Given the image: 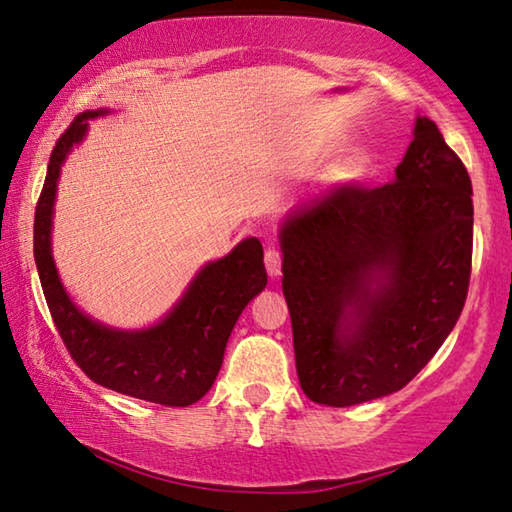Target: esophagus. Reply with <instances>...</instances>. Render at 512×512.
Here are the masks:
<instances>
[{"label":"esophagus","mask_w":512,"mask_h":512,"mask_svg":"<svg viewBox=\"0 0 512 512\" xmlns=\"http://www.w3.org/2000/svg\"><path fill=\"white\" fill-rule=\"evenodd\" d=\"M264 264H266V271H269L271 278H280L282 275V253L275 248H269L264 255Z\"/></svg>","instance_id":"obj_1"}]
</instances>
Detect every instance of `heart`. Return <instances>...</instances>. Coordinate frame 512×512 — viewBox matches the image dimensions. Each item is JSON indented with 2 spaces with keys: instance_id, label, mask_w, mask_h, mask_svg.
Masks as SVG:
<instances>
[{
  "instance_id": "heart-1",
  "label": "heart",
  "mask_w": 512,
  "mask_h": 512,
  "mask_svg": "<svg viewBox=\"0 0 512 512\" xmlns=\"http://www.w3.org/2000/svg\"><path fill=\"white\" fill-rule=\"evenodd\" d=\"M364 166H367V157H364L362 152H355L353 157L346 159V164H344V168H342V175H344V177L360 175L362 170H364Z\"/></svg>"
}]
</instances>
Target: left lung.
Listing matches in <instances>:
<instances>
[{
  "label": "left lung",
  "instance_id": "left-lung-1",
  "mask_svg": "<svg viewBox=\"0 0 512 512\" xmlns=\"http://www.w3.org/2000/svg\"><path fill=\"white\" fill-rule=\"evenodd\" d=\"M472 241V180L426 116L392 182L291 212L282 291L307 399L346 408L408 385L456 326Z\"/></svg>",
  "mask_w": 512,
  "mask_h": 512
}]
</instances>
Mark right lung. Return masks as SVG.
<instances>
[{
	"mask_svg": "<svg viewBox=\"0 0 512 512\" xmlns=\"http://www.w3.org/2000/svg\"><path fill=\"white\" fill-rule=\"evenodd\" d=\"M104 113V109L79 113L52 150L34 218L40 285L63 344L93 383L134 399L186 408L214 385L234 323L243 307L266 287L264 250L250 237L230 255L209 262L157 326L116 330L77 310L52 259L56 182L68 152L84 141L88 120Z\"/></svg>",
	"mask_w": 512,
	"mask_h": 512,
	"instance_id": "obj_1",
	"label": "right lung"
}]
</instances>
